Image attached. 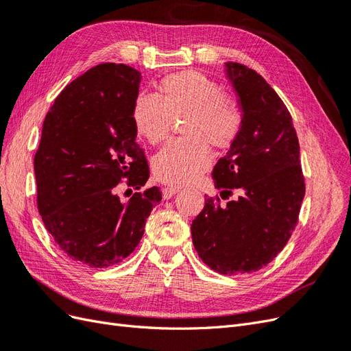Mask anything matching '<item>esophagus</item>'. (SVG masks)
Returning <instances> with one entry per match:
<instances>
[{"label":"esophagus","instance_id":"obj_1","mask_svg":"<svg viewBox=\"0 0 351 351\" xmlns=\"http://www.w3.org/2000/svg\"><path fill=\"white\" fill-rule=\"evenodd\" d=\"M177 192H178V189H177V187H173V186H165V187L162 189V196H164V199H165V200H168V199H171Z\"/></svg>","mask_w":351,"mask_h":351}]
</instances>
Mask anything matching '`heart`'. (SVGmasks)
<instances>
[{
	"label": "heart",
	"mask_w": 351,
	"mask_h": 351,
	"mask_svg": "<svg viewBox=\"0 0 351 351\" xmlns=\"http://www.w3.org/2000/svg\"><path fill=\"white\" fill-rule=\"evenodd\" d=\"M173 119H184L182 134L186 139L168 143L152 162L155 176L171 186L193 183L210 165L209 147L228 149L243 125L237 101L195 70L169 74L159 84V97L141 93L133 104L136 130L154 145L167 139Z\"/></svg>",
	"instance_id": "b5f03b06"
}]
</instances>
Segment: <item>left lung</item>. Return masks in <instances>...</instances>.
Instances as JSON below:
<instances>
[{
    "instance_id": "8db88e82",
    "label": "left lung",
    "mask_w": 351,
    "mask_h": 351,
    "mask_svg": "<svg viewBox=\"0 0 351 351\" xmlns=\"http://www.w3.org/2000/svg\"><path fill=\"white\" fill-rule=\"evenodd\" d=\"M239 95L243 125L212 171L221 197H205L192 222L193 246L210 269L224 275L256 272L277 258L299 221L304 197L300 146L291 115L261 74L226 62ZM226 193V196L221 195Z\"/></svg>"
}]
</instances>
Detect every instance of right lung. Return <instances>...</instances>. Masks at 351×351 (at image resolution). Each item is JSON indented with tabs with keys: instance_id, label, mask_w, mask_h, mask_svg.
Returning a JSON list of instances; mask_svg holds the SVG:
<instances>
[{
	"instance_id": "1",
	"label": "right lung",
	"mask_w": 351,
	"mask_h": 351,
	"mask_svg": "<svg viewBox=\"0 0 351 351\" xmlns=\"http://www.w3.org/2000/svg\"><path fill=\"white\" fill-rule=\"evenodd\" d=\"M141 79L125 64L92 67L61 90L42 125L38 210L62 253L90 268L129 256L162 199L156 186L141 190L149 178L133 123ZM121 184L138 192L124 199Z\"/></svg>"
}]
</instances>
